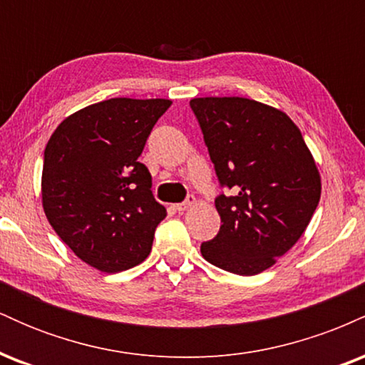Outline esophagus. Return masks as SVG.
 <instances>
[{"mask_svg": "<svg viewBox=\"0 0 365 365\" xmlns=\"http://www.w3.org/2000/svg\"><path fill=\"white\" fill-rule=\"evenodd\" d=\"M192 206H195V197L194 195H188L185 200H183V202H178V204H175V209H177L178 212H182V211H187V209H190Z\"/></svg>", "mask_w": 365, "mask_h": 365, "instance_id": "34e87169", "label": "esophagus"}]
</instances>
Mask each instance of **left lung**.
I'll list each match as a JSON object with an SVG mask.
<instances>
[{
  "mask_svg": "<svg viewBox=\"0 0 365 365\" xmlns=\"http://www.w3.org/2000/svg\"><path fill=\"white\" fill-rule=\"evenodd\" d=\"M199 121L217 182V235L204 259L252 276L295 245L319 204L321 178L302 133L283 111L245 98H197Z\"/></svg>",
  "mask_w": 365,
  "mask_h": 365,
  "instance_id": "left-lung-1",
  "label": "left lung"
}]
</instances>
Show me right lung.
Wrapping results in <instances>:
<instances>
[{
	"label": "right lung",
	"instance_id": "obj_1",
	"mask_svg": "<svg viewBox=\"0 0 365 365\" xmlns=\"http://www.w3.org/2000/svg\"><path fill=\"white\" fill-rule=\"evenodd\" d=\"M168 99L113 98L73 113L44 150L43 206L58 237L103 273L148 257L166 209L139 161Z\"/></svg>",
	"mask_w": 365,
	"mask_h": 365
}]
</instances>
